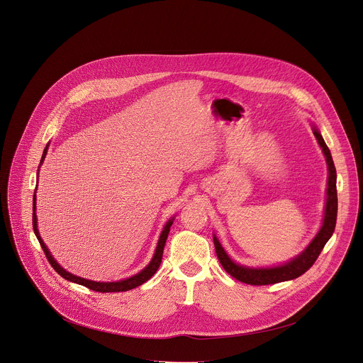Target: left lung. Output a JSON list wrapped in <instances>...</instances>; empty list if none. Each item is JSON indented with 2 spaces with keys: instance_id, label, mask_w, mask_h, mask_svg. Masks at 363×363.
<instances>
[{
  "instance_id": "left-lung-1",
  "label": "left lung",
  "mask_w": 363,
  "mask_h": 363,
  "mask_svg": "<svg viewBox=\"0 0 363 363\" xmlns=\"http://www.w3.org/2000/svg\"><path fill=\"white\" fill-rule=\"evenodd\" d=\"M314 135L318 140V144L321 145L324 155L327 158L328 169H330V177H328V189H327V205H325V216H324V223L315 239L310 243V246L294 260L290 263L280 266V267H273V269H249L239 266L230 260V257L225 253L223 247L220 246L219 240L213 238L215 243V250L216 256L222 264V267L226 270L228 274H230L233 279L239 280L240 283L250 284V286H269V284H276L287 280H294L304 274L313 264L317 262L320 253L323 252L325 243L330 240L335 230L337 225V213H338V195H337V169L333 161V155L330 148L327 147L323 135L318 133L317 128H314Z\"/></svg>"
}]
</instances>
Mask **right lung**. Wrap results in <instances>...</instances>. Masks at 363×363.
Instances as JSON below:
<instances>
[{
    "instance_id": "obj_1",
    "label": "right lung",
    "mask_w": 363,
    "mask_h": 363,
    "mask_svg": "<svg viewBox=\"0 0 363 363\" xmlns=\"http://www.w3.org/2000/svg\"><path fill=\"white\" fill-rule=\"evenodd\" d=\"M46 150H48V147L43 150L40 164H42L43 160H45ZM35 201H36V199H35V192H33L32 225H33L35 236H36V239L39 240V245H40V247H42V250H43V253H45V256H46V259H48V262L50 263V266L53 267V270H55L59 276H62L63 279H66V280H69V281H72V283L84 286V287H87L89 290H93V291H99V293H118V291H128V290H133V289L141 286L143 283H145L147 280H150V279L157 273V270H158V267H160V264H161V260H162L164 246H165V242H167V238H168V233H169V229H171V226H172L174 219H171V220L165 225V228H164V230H162V233H161V236H160L155 255H154L152 260L150 262V264H148L143 272H140L138 274H135V276H133V277H130V279H125V280H121V281H116V283H96V281L84 280V279H80V277H76V276L67 273L66 270H63V269L53 260V257L50 256V253H49V250L46 249L45 243L42 242V239H40V236H39V232H38V228H36V213H35V209H36V208H35Z\"/></svg>"
}]
</instances>
